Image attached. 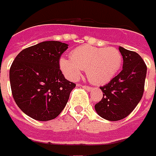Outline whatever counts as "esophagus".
I'll return each mask as SVG.
<instances>
[{"mask_svg":"<svg viewBox=\"0 0 156 156\" xmlns=\"http://www.w3.org/2000/svg\"><path fill=\"white\" fill-rule=\"evenodd\" d=\"M84 89H86L88 91H90L92 90V87L91 86H87V85H84V86H83Z\"/></svg>","mask_w":156,"mask_h":156,"instance_id":"34e87169","label":"esophagus"}]
</instances>
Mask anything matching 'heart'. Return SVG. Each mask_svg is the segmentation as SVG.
Segmentation results:
<instances>
[{"mask_svg": "<svg viewBox=\"0 0 156 156\" xmlns=\"http://www.w3.org/2000/svg\"><path fill=\"white\" fill-rule=\"evenodd\" d=\"M121 53L115 48H96L83 45L70 53V58H60V67L71 80L79 78L85 70L90 82L101 85L109 82L122 65Z\"/></svg>", "mask_w": 156, "mask_h": 156, "instance_id": "obj_1", "label": "heart"}]
</instances>
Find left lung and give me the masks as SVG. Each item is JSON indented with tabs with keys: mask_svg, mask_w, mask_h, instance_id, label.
I'll return each instance as SVG.
<instances>
[{
	"mask_svg": "<svg viewBox=\"0 0 156 156\" xmlns=\"http://www.w3.org/2000/svg\"><path fill=\"white\" fill-rule=\"evenodd\" d=\"M123 57V69L108 83L101 86V100L95 105L97 114L110 121L127 117L138 104L144 91L147 66L137 53L119 48Z\"/></svg>",
	"mask_w": 156,
	"mask_h": 156,
	"instance_id": "8db88e82",
	"label": "left lung"
}]
</instances>
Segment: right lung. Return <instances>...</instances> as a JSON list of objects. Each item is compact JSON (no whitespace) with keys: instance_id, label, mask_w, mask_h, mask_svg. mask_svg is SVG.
Instances as JSON below:
<instances>
[{"instance_id":"1","label":"right lung","mask_w":156,"mask_h":156,"mask_svg":"<svg viewBox=\"0 0 156 156\" xmlns=\"http://www.w3.org/2000/svg\"><path fill=\"white\" fill-rule=\"evenodd\" d=\"M68 45L46 41L26 48L12 63L9 78L12 97L25 114L40 121L56 118L64 109L76 84L60 69Z\"/></svg>"}]
</instances>
